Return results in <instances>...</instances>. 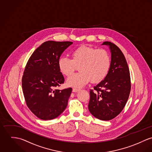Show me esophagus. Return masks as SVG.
<instances>
[{
	"label": "esophagus",
	"mask_w": 152,
	"mask_h": 152,
	"mask_svg": "<svg viewBox=\"0 0 152 152\" xmlns=\"http://www.w3.org/2000/svg\"><path fill=\"white\" fill-rule=\"evenodd\" d=\"M80 90V89L79 88H73V90H72V91L73 92H77V91H79Z\"/></svg>",
	"instance_id": "34e87169"
}]
</instances>
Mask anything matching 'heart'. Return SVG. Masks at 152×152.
I'll use <instances>...</instances> for the list:
<instances>
[{
  "mask_svg": "<svg viewBox=\"0 0 152 152\" xmlns=\"http://www.w3.org/2000/svg\"><path fill=\"white\" fill-rule=\"evenodd\" d=\"M72 59L62 56L58 61V68L64 75L69 76L79 65V73L73 74L66 81L69 86L82 87L91 81L99 83L107 75L111 59L108 52L103 49L83 45L72 52Z\"/></svg>",
  "mask_w": 152,
  "mask_h": 152,
  "instance_id": "heart-1",
  "label": "heart"
}]
</instances>
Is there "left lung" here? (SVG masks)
Listing matches in <instances>:
<instances>
[{
  "label": "left lung",
  "instance_id": "8db88e82",
  "mask_svg": "<svg viewBox=\"0 0 152 152\" xmlns=\"http://www.w3.org/2000/svg\"><path fill=\"white\" fill-rule=\"evenodd\" d=\"M111 53L109 72L94 90H90L88 110L96 118L109 121L116 117L124 109L131 91V77L126 59L114 44L105 41Z\"/></svg>",
  "mask_w": 152,
  "mask_h": 152
}]
</instances>
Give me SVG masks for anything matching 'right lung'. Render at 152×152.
Masks as SVG:
<instances>
[{
  "instance_id": "add662e5",
  "label": "right lung",
  "mask_w": 152,
  "mask_h": 152,
  "mask_svg": "<svg viewBox=\"0 0 152 152\" xmlns=\"http://www.w3.org/2000/svg\"><path fill=\"white\" fill-rule=\"evenodd\" d=\"M72 44L46 41L34 51L27 63L22 77L23 91L27 107L38 118H56L68 105L72 88H56L65 81L58 68V61Z\"/></svg>"
}]
</instances>
